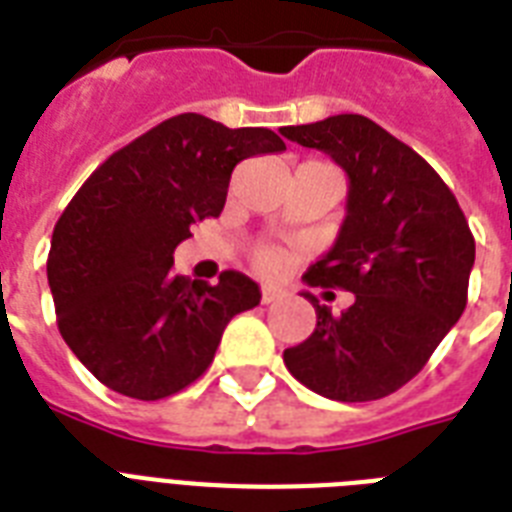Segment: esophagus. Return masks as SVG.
<instances>
[{
    "label": "esophagus",
    "instance_id": "esophagus-1",
    "mask_svg": "<svg viewBox=\"0 0 512 512\" xmlns=\"http://www.w3.org/2000/svg\"><path fill=\"white\" fill-rule=\"evenodd\" d=\"M284 297V289L279 287H263V303H276V300H281Z\"/></svg>",
    "mask_w": 512,
    "mask_h": 512
}]
</instances>
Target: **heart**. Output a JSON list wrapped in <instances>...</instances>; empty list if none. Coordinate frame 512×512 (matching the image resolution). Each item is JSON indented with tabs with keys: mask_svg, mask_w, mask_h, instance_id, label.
Wrapping results in <instances>:
<instances>
[{
	"mask_svg": "<svg viewBox=\"0 0 512 512\" xmlns=\"http://www.w3.org/2000/svg\"><path fill=\"white\" fill-rule=\"evenodd\" d=\"M255 263L260 271H276L279 268V252H273V249H260L255 255Z\"/></svg>",
	"mask_w": 512,
	"mask_h": 512,
	"instance_id": "heart-1",
	"label": "heart"
}]
</instances>
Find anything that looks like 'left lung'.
Segmentation results:
<instances>
[{
  "instance_id": "1",
  "label": "left lung",
  "mask_w": 512,
  "mask_h": 512,
  "mask_svg": "<svg viewBox=\"0 0 512 512\" xmlns=\"http://www.w3.org/2000/svg\"><path fill=\"white\" fill-rule=\"evenodd\" d=\"M281 135L332 156L348 175V204L335 247L308 268L311 287L356 295L284 350L305 388L332 401H377L412 380L460 321L476 241L449 185L417 151L361 114L281 127Z\"/></svg>"
}]
</instances>
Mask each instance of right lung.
<instances>
[{"mask_svg":"<svg viewBox=\"0 0 512 512\" xmlns=\"http://www.w3.org/2000/svg\"><path fill=\"white\" fill-rule=\"evenodd\" d=\"M287 151L265 127L180 114L116 151L55 223L47 257L58 329L106 388L159 401L207 372L228 321L260 303L239 271L217 284L172 273L191 225L225 207L233 167Z\"/></svg>","mask_w":512,"mask_h":512,"instance_id":"add662e5","label":"right lung"}]
</instances>
